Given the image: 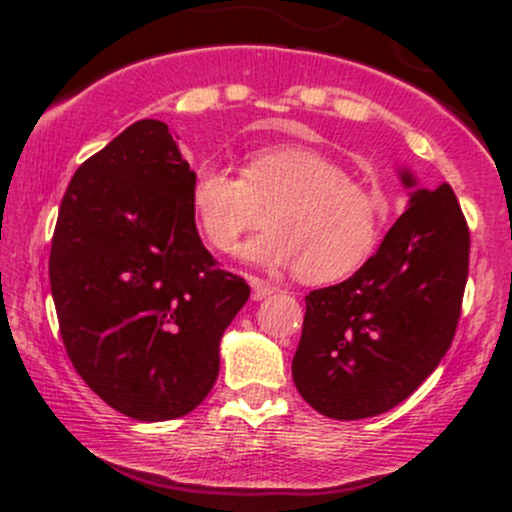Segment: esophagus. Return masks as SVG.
<instances>
[{
	"instance_id": "obj_1",
	"label": "esophagus",
	"mask_w": 512,
	"mask_h": 512,
	"mask_svg": "<svg viewBox=\"0 0 512 512\" xmlns=\"http://www.w3.org/2000/svg\"><path fill=\"white\" fill-rule=\"evenodd\" d=\"M272 293H274V286H269L267 281L252 279V298H255V301H264V298L272 296Z\"/></svg>"
}]
</instances>
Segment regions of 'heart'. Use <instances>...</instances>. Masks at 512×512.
Masks as SVG:
<instances>
[{
  "label": "heart",
  "instance_id": "heart-1",
  "mask_svg": "<svg viewBox=\"0 0 512 512\" xmlns=\"http://www.w3.org/2000/svg\"><path fill=\"white\" fill-rule=\"evenodd\" d=\"M190 209L216 252L236 248L243 233L260 226L264 211L267 231L245 243L243 260L267 269L296 267L308 284H332L373 255L387 199L320 151L276 144L248 151L240 178L211 161L199 163Z\"/></svg>",
  "mask_w": 512,
  "mask_h": 512
}]
</instances>
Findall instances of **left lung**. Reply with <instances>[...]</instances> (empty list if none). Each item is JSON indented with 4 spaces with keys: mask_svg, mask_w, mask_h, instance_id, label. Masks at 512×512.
Wrapping results in <instances>:
<instances>
[{
    "mask_svg": "<svg viewBox=\"0 0 512 512\" xmlns=\"http://www.w3.org/2000/svg\"><path fill=\"white\" fill-rule=\"evenodd\" d=\"M402 182L416 187L402 170ZM469 272V228L450 185L414 190L409 209L351 279L305 296L293 383L330 419L397 407L448 354Z\"/></svg>",
    "mask_w": 512,
    "mask_h": 512,
    "instance_id": "1",
    "label": "left lung"
}]
</instances>
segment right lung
I'll return each mask as SVG.
<instances>
[{"label":"right lung","mask_w":512,"mask_h":512,"mask_svg":"<svg viewBox=\"0 0 512 512\" xmlns=\"http://www.w3.org/2000/svg\"><path fill=\"white\" fill-rule=\"evenodd\" d=\"M190 163L161 120H139L79 166L50 250L64 349L105 404L137 421L190 414L250 298L202 245Z\"/></svg>","instance_id":"add662e5"}]
</instances>
